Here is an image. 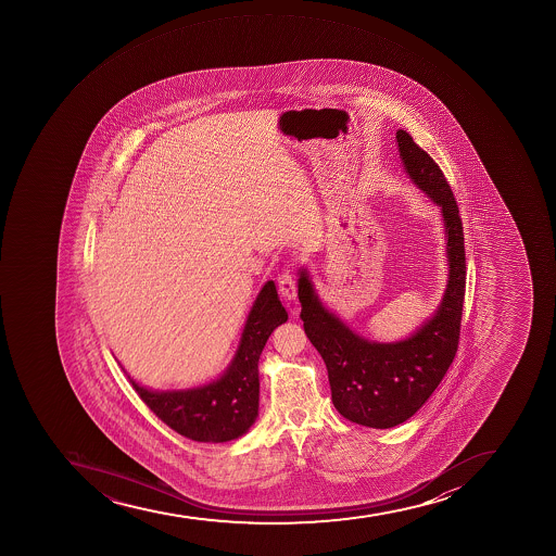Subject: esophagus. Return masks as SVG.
Returning a JSON list of instances; mask_svg holds the SVG:
<instances>
[{"mask_svg": "<svg viewBox=\"0 0 556 556\" xmlns=\"http://www.w3.org/2000/svg\"><path fill=\"white\" fill-rule=\"evenodd\" d=\"M279 291L286 302H295L296 300V282L295 277L290 271H286L279 277Z\"/></svg>", "mask_w": 556, "mask_h": 556, "instance_id": "esophagus-1", "label": "esophagus"}]
</instances>
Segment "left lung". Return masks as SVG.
<instances>
[{
  "mask_svg": "<svg viewBox=\"0 0 556 556\" xmlns=\"http://www.w3.org/2000/svg\"><path fill=\"white\" fill-rule=\"evenodd\" d=\"M396 143L410 181L441 210L447 280L438 309L403 340L371 341L321 302L305 266L299 270L300 318L329 371L332 403L343 418L369 428L396 427L432 396L457 352L466 293L463 220L452 188L407 131H396Z\"/></svg>",
  "mask_w": 556,
  "mask_h": 556,
  "instance_id": "8db88e82",
  "label": "left lung"
}]
</instances>
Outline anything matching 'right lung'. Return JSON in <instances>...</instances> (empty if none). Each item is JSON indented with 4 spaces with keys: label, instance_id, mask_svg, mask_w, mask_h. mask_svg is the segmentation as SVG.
<instances>
[{
    "label": "right lung",
    "instance_id": "1",
    "mask_svg": "<svg viewBox=\"0 0 556 556\" xmlns=\"http://www.w3.org/2000/svg\"><path fill=\"white\" fill-rule=\"evenodd\" d=\"M288 319L276 282L266 280L231 363L212 382L188 389H151L131 379L138 396L168 427L197 442H227L245 435L260 413L261 352L271 332Z\"/></svg>",
    "mask_w": 556,
    "mask_h": 556
}]
</instances>
